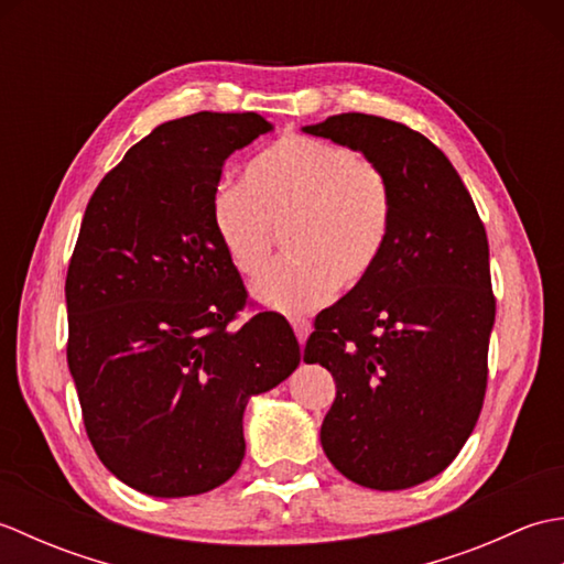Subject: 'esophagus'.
Wrapping results in <instances>:
<instances>
[{
  "mask_svg": "<svg viewBox=\"0 0 564 564\" xmlns=\"http://www.w3.org/2000/svg\"><path fill=\"white\" fill-rule=\"evenodd\" d=\"M291 327H293V332H295L297 341H301V346L307 341L310 332H313V325H310V319H305V317H293V319H291Z\"/></svg>",
  "mask_w": 564,
  "mask_h": 564,
  "instance_id": "1",
  "label": "esophagus"
}]
</instances>
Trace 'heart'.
Here are the masks:
<instances>
[{
    "label": "heart",
    "mask_w": 564,
    "mask_h": 564,
    "mask_svg": "<svg viewBox=\"0 0 564 564\" xmlns=\"http://www.w3.org/2000/svg\"><path fill=\"white\" fill-rule=\"evenodd\" d=\"M210 223L232 269L254 279L283 227L281 257L257 283L259 301L283 315L310 313L337 285L361 283L386 245V176L334 142L289 135L257 154L245 184H220Z\"/></svg>",
    "instance_id": "heart-1"
}]
</instances>
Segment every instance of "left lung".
<instances>
[{"label": "left lung", "mask_w": 564, "mask_h": 564, "mask_svg": "<svg viewBox=\"0 0 564 564\" xmlns=\"http://www.w3.org/2000/svg\"><path fill=\"white\" fill-rule=\"evenodd\" d=\"M305 133L364 152L390 194L376 267L305 344L337 382L322 448L356 485L414 487L446 470L482 412L497 313L485 225L451 160L404 123L339 113Z\"/></svg>", "instance_id": "obj_1"}]
</instances>
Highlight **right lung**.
<instances>
[{"mask_svg":"<svg viewBox=\"0 0 564 564\" xmlns=\"http://www.w3.org/2000/svg\"><path fill=\"white\" fill-rule=\"evenodd\" d=\"M267 118H176L101 178L72 251L67 366L99 460L152 497L210 492L245 458L242 414L301 364L289 322L257 313L210 223L223 162Z\"/></svg>","mask_w":564,"mask_h":564,"instance_id":"right-lung-1","label":"right lung"}]
</instances>
